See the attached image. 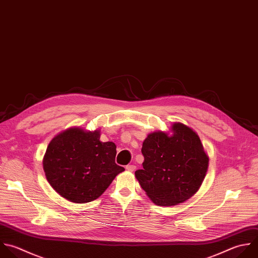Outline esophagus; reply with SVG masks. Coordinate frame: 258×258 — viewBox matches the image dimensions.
<instances>
[{"label":"esophagus","mask_w":258,"mask_h":258,"mask_svg":"<svg viewBox=\"0 0 258 258\" xmlns=\"http://www.w3.org/2000/svg\"><path fill=\"white\" fill-rule=\"evenodd\" d=\"M128 171H130V172H132V171H134L135 169H136V166L135 165H133V164H128V165H126V167H125Z\"/></svg>","instance_id":"obj_1"}]
</instances>
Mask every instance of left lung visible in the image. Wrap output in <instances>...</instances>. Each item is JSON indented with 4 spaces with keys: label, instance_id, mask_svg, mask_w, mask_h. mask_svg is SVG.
I'll list each match as a JSON object with an SVG mask.
<instances>
[{
    "label": "left lung",
    "instance_id": "left-lung-1",
    "mask_svg": "<svg viewBox=\"0 0 258 258\" xmlns=\"http://www.w3.org/2000/svg\"><path fill=\"white\" fill-rule=\"evenodd\" d=\"M171 135L155 131L142 144L143 168L135 176L148 198L157 206H176L200 188L209 166V156L190 127L175 122Z\"/></svg>",
    "mask_w": 258,
    "mask_h": 258
}]
</instances>
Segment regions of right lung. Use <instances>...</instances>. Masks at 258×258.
Returning a JSON list of instances; mask_svg holds the SVG:
<instances>
[{
	"instance_id": "right-lung-1",
	"label": "right lung",
	"mask_w": 258,
	"mask_h": 258,
	"mask_svg": "<svg viewBox=\"0 0 258 258\" xmlns=\"http://www.w3.org/2000/svg\"><path fill=\"white\" fill-rule=\"evenodd\" d=\"M101 131L69 128L47 146L43 169L53 189L66 200L85 204L98 199L125 168L115 162L116 145L102 142Z\"/></svg>"
}]
</instances>
